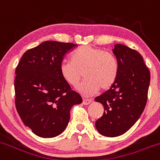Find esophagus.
Wrapping results in <instances>:
<instances>
[{
    "mask_svg": "<svg viewBox=\"0 0 160 160\" xmlns=\"http://www.w3.org/2000/svg\"><path fill=\"white\" fill-rule=\"evenodd\" d=\"M92 102V99H86V98L83 99V104H85V105H88Z\"/></svg>",
    "mask_w": 160,
    "mask_h": 160,
    "instance_id": "esophagus-1",
    "label": "esophagus"
}]
</instances>
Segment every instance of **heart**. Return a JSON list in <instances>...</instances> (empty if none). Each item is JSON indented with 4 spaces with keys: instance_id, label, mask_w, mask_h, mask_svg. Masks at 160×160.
Wrapping results in <instances>:
<instances>
[{
    "instance_id": "obj_1",
    "label": "heart",
    "mask_w": 160,
    "mask_h": 160,
    "mask_svg": "<svg viewBox=\"0 0 160 160\" xmlns=\"http://www.w3.org/2000/svg\"><path fill=\"white\" fill-rule=\"evenodd\" d=\"M60 73L68 85L76 87L83 73L85 79L78 89L91 96L99 88H110L119 74V63L114 55L90 46H82L71 55V61H63Z\"/></svg>"
}]
</instances>
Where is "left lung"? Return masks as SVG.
Masks as SVG:
<instances>
[{
  "label": "left lung",
  "mask_w": 160,
  "mask_h": 160,
  "mask_svg": "<svg viewBox=\"0 0 160 160\" xmlns=\"http://www.w3.org/2000/svg\"><path fill=\"white\" fill-rule=\"evenodd\" d=\"M113 53L119 63L118 78L110 89L95 99L104 107L96 128L107 137L121 135L135 124L146 105L150 82V72L138 52L116 44Z\"/></svg>",
  "instance_id": "obj_1"
}]
</instances>
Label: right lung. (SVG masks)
<instances>
[{"label":"right lung","mask_w":160,"mask_h":160,"mask_svg":"<svg viewBox=\"0 0 160 160\" xmlns=\"http://www.w3.org/2000/svg\"><path fill=\"white\" fill-rule=\"evenodd\" d=\"M77 47L72 42L46 41L25 52L15 69V107L22 121L36 135L62 133L70 110L82 99L60 73L64 57Z\"/></svg>","instance_id":"obj_1"}]
</instances>
